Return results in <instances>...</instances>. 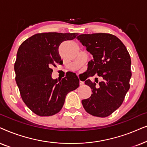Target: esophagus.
Masks as SVG:
<instances>
[{
    "label": "esophagus",
    "mask_w": 147,
    "mask_h": 147,
    "mask_svg": "<svg viewBox=\"0 0 147 147\" xmlns=\"http://www.w3.org/2000/svg\"><path fill=\"white\" fill-rule=\"evenodd\" d=\"M79 85H84V82L81 81H79Z\"/></svg>",
    "instance_id": "esophagus-1"
}]
</instances>
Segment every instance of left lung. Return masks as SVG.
Instances as JSON below:
<instances>
[{"label": "left lung", "mask_w": 147, "mask_h": 147, "mask_svg": "<svg viewBox=\"0 0 147 147\" xmlns=\"http://www.w3.org/2000/svg\"><path fill=\"white\" fill-rule=\"evenodd\" d=\"M77 38L93 55V59L88 63L87 79L94 75L103 78L98 86L90 79L86 80L85 85L91 87L93 93L89 98L82 100V104L92 116L107 117L122 105L130 89V54L120 39L113 35L81 34Z\"/></svg>", "instance_id": "obj_1"}]
</instances>
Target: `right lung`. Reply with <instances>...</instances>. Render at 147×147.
I'll list each match as a JSON object with an SVG mask.
<instances>
[{"mask_svg": "<svg viewBox=\"0 0 147 147\" xmlns=\"http://www.w3.org/2000/svg\"><path fill=\"white\" fill-rule=\"evenodd\" d=\"M77 36V33L37 34L19 46L14 66L15 81L23 102L38 116H50L59 112L66 95L79 86L75 73L60 81L52 79L51 68L62 62L58 53L61 43Z\"/></svg>", "mask_w": 147, "mask_h": 147, "instance_id": "add662e5", "label": "right lung"}]
</instances>
